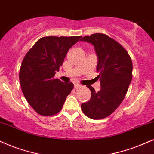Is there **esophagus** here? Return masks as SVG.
<instances>
[{
	"label": "esophagus",
	"instance_id": "34e87169",
	"mask_svg": "<svg viewBox=\"0 0 154 154\" xmlns=\"http://www.w3.org/2000/svg\"><path fill=\"white\" fill-rule=\"evenodd\" d=\"M81 87H82V85H80L79 84H75V88H76V89L81 88Z\"/></svg>",
	"mask_w": 154,
	"mask_h": 154
}]
</instances>
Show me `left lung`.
<instances>
[{
	"label": "left lung",
	"mask_w": 154,
	"mask_h": 154,
	"mask_svg": "<svg viewBox=\"0 0 154 154\" xmlns=\"http://www.w3.org/2000/svg\"><path fill=\"white\" fill-rule=\"evenodd\" d=\"M81 41L95 47L98 59L97 78L101 85L98 92L88 85L91 98L82 103L81 108L88 118L103 119L112 114L125 98L132 80V61L123 46L106 34L96 33L84 36Z\"/></svg>",
	"instance_id": "left-lung-1"
}]
</instances>
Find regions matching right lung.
I'll list each match as a JSON object with an SVG mask.
<instances>
[{
    "label": "right lung",
    "instance_id": "right-lung-1",
    "mask_svg": "<svg viewBox=\"0 0 154 154\" xmlns=\"http://www.w3.org/2000/svg\"><path fill=\"white\" fill-rule=\"evenodd\" d=\"M82 36H44L35 43L21 63L19 79L29 104L38 114L54 116L62 110L73 83L54 78L68 50Z\"/></svg>",
    "mask_w": 154,
    "mask_h": 154
}]
</instances>
